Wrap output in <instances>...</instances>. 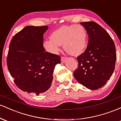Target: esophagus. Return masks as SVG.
Returning <instances> with one entry per match:
<instances>
[{"instance_id":"esophagus-1","label":"esophagus","mask_w":121,"mask_h":121,"mask_svg":"<svg viewBox=\"0 0 121 121\" xmlns=\"http://www.w3.org/2000/svg\"><path fill=\"white\" fill-rule=\"evenodd\" d=\"M65 60H66V57L64 56H62L61 58V63H64Z\"/></svg>"}]
</instances>
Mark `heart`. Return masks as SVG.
<instances>
[{
    "instance_id": "obj_1",
    "label": "heart",
    "mask_w": 121,
    "mask_h": 121,
    "mask_svg": "<svg viewBox=\"0 0 121 121\" xmlns=\"http://www.w3.org/2000/svg\"><path fill=\"white\" fill-rule=\"evenodd\" d=\"M87 32L81 25L65 26L59 28L51 35V39L45 40L44 47L48 52L57 54L63 44L64 48L72 56L83 53L87 45Z\"/></svg>"
}]
</instances>
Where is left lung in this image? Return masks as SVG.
<instances>
[{"instance_id": "1", "label": "left lung", "mask_w": 121, "mask_h": 121, "mask_svg": "<svg viewBox=\"0 0 121 121\" xmlns=\"http://www.w3.org/2000/svg\"><path fill=\"white\" fill-rule=\"evenodd\" d=\"M89 35L85 52L77 57L78 68L73 72L79 83L91 90L105 85L113 74L117 59L113 39L105 29L94 22H81Z\"/></svg>"}]
</instances>
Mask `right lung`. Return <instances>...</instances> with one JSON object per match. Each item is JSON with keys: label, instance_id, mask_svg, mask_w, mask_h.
<instances>
[{"label": "right lung", "instance_id": "add662e5", "mask_svg": "<svg viewBox=\"0 0 121 121\" xmlns=\"http://www.w3.org/2000/svg\"><path fill=\"white\" fill-rule=\"evenodd\" d=\"M48 26H27L15 34L10 42L7 64L20 89L36 95L51 87L55 66L60 56L46 52L43 35Z\"/></svg>", "mask_w": 121, "mask_h": 121}]
</instances>
